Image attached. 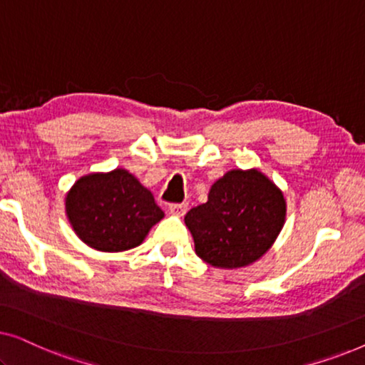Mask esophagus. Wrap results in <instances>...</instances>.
<instances>
[{
	"mask_svg": "<svg viewBox=\"0 0 365 365\" xmlns=\"http://www.w3.org/2000/svg\"><path fill=\"white\" fill-rule=\"evenodd\" d=\"M186 211H187V202H178V204H171V206H169V212L173 214V216H184V214H186Z\"/></svg>",
	"mask_w": 365,
	"mask_h": 365,
	"instance_id": "1",
	"label": "esophagus"
}]
</instances>
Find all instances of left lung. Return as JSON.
I'll list each match as a JSON object with an SVG mask.
<instances>
[{
    "label": "left lung",
    "instance_id": "8db88e82",
    "mask_svg": "<svg viewBox=\"0 0 365 365\" xmlns=\"http://www.w3.org/2000/svg\"><path fill=\"white\" fill-rule=\"evenodd\" d=\"M284 221L282 191L257 169L227 171L211 186L207 202L184 217L197 256L222 269L246 267L261 259Z\"/></svg>",
    "mask_w": 365,
    "mask_h": 365
}]
</instances>
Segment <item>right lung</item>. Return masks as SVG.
<instances>
[{"instance_id": "1", "label": "right lung", "mask_w": 365, "mask_h": 365, "mask_svg": "<svg viewBox=\"0 0 365 365\" xmlns=\"http://www.w3.org/2000/svg\"><path fill=\"white\" fill-rule=\"evenodd\" d=\"M66 216L89 247L121 252L139 246L164 212L149 189L118 168L79 178L66 194Z\"/></svg>"}]
</instances>
